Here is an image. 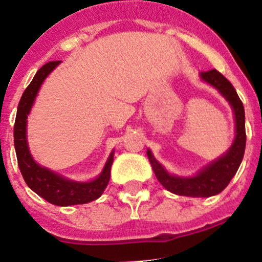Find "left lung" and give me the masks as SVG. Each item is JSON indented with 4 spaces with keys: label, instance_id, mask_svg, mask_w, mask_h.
<instances>
[{
    "label": "left lung",
    "instance_id": "8db88e82",
    "mask_svg": "<svg viewBox=\"0 0 262 262\" xmlns=\"http://www.w3.org/2000/svg\"><path fill=\"white\" fill-rule=\"evenodd\" d=\"M201 78L219 90V92L229 101L234 111L235 139L229 151L192 178L172 177L156 161L151 151H147V156L157 180L171 193L187 197H211L224 190L237 172L246 148L245 107L241 98L238 97L237 91L234 90L232 83L216 69L202 72Z\"/></svg>",
    "mask_w": 262,
    "mask_h": 262
}]
</instances>
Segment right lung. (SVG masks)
Segmentation results:
<instances>
[{"label":"right lung","instance_id":"add662e5","mask_svg":"<svg viewBox=\"0 0 262 262\" xmlns=\"http://www.w3.org/2000/svg\"><path fill=\"white\" fill-rule=\"evenodd\" d=\"M60 61H51L43 65L37 72L35 77L23 93L17 105L16 119L14 125V143L16 151L17 165L23 178L30 189L50 204L56 206H70L82 205L95 201L103 193L110 180L111 165L114 161V152H111L103 171L97 179L87 183L72 182L63 179L60 175L39 166L30 156L27 143V118L32 108L34 98L43 80L57 67Z\"/></svg>","mask_w":262,"mask_h":262}]
</instances>
